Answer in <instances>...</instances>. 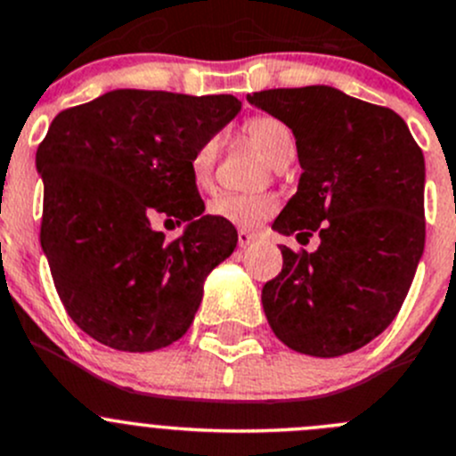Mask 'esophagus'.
I'll return each instance as SVG.
<instances>
[{"instance_id":"34e87169","label":"esophagus","mask_w":456,"mask_h":456,"mask_svg":"<svg viewBox=\"0 0 456 456\" xmlns=\"http://www.w3.org/2000/svg\"><path fill=\"white\" fill-rule=\"evenodd\" d=\"M254 240H256V233L248 232V229H238V245L240 248H249Z\"/></svg>"}]
</instances>
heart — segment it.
Wrapping results in <instances>:
<instances>
[{"instance_id": "1", "label": "heart", "mask_w": 456, "mask_h": 456, "mask_svg": "<svg viewBox=\"0 0 456 456\" xmlns=\"http://www.w3.org/2000/svg\"><path fill=\"white\" fill-rule=\"evenodd\" d=\"M245 137L274 166H286L295 155V134L281 118L263 114L245 123ZM218 142L208 139L191 157V177L195 186L208 191L216 182ZM279 202L270 193H220L208 202V214L240 229H254L270 218Z\"/></svg>"}]
</instances>
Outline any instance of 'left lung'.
<instances>
[{
  "instance_id": "8db88e82",
  "label": "left lung",
  "mask_w": 456,
  "mask_h": 456,
  "mask_svg": "<svg viewBox=\"0 0 456 456\" xmlns=\"http://www.w3.org/2000/svg\"><path fill=\"white\" fill-rule=\"evenodd\" d=\"M248 101L290 127L304 170L272 229L322 240L313 254L281 248L261 295L267 322L304 355L357 351L394 322L423 256V152L394 110L326 85Z\"/></svg>"
}]
</instances>
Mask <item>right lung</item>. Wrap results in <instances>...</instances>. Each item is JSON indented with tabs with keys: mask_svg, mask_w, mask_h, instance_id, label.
I'll return each mask as SVG.
<instances>
[{
	"mask_svg": "<svg viewBox=\"0 0 456 456\" xmlns=\"http://www.w3.org/2000/svg\"><path fill=\"white\" fill-rule=\"evenodd\" d=\"M238 110L229 94L114 89L51 121L36 155L40 242L67 314L89 338L146 353L193 324L204 279L232 256L238 233L202 214L191 157ZM152 215L190 224L166 241Z\"/></svg>",
	"mask_w": 456,
	"mask_h": 456,
	"instance_id": "right-lung-1",
	"label": "right lung"
}]
</instances>
